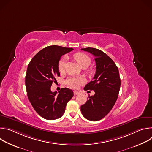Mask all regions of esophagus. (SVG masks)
Segmentation results:
<instances>
[{
    "label": "esophagus",
    "instance_id": "34e87169",
    "mask_svg": "<svg viewBox=\"0 0 152 152\" xmlns=\"http://www.w3.org/2000/svg\"><path fill=\"white\" fill-rule=\"evenodd\" d=\"M73 94H74L75 96H76V95H77L78 94H79V91H73Z\"/></svg>",
    "mask_w": 152,
    "mask_h": 152
}]
</instances>
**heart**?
Here are the masks:
<instances>
[{"label":"heart","instance_id":"1","mask_svg":"<svg viewBox=\"0 0 152 152\" xmlns=\"http://www.w3.org/2000/svg\"><path fill=\"white\" fill-rule=\"evenodd\" d=\"M73 58L82 68L88 67L91 64V60L89 56L82 52H77L73 55ZM66 66V57H62L58 62V70L60 72L64 70ZM84 80L81 77H69L66 80L67 85L72 88H78L82 85Z\"/></svg>","mask_w":152,"mask_h":152}]
</instances>
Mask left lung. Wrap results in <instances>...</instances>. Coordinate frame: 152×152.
Segmentation results:
<instances>
[{"label":"left lung","instance_id":"8db88e82","mask_svg":"<svg viewBox=\"0 0 152 152\" xmlns=\"http://www.w3.org/2000/svg\"><path fill=\"white\" fill-rule=\"evenodd\" d=\"M81 50L95 57L96 71L94 80L86 84L84 90H94L86 102L80 106L83 116L88 120L98 121L112 110L119 93L121 80L118 67L113 59L97 49L87 48Z\"/></svg>","mask_w":152,"mask_h":152}]
</instances>
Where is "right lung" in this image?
I'll return each instance as SVG.
<instances>
[{"label":"right lung","instance_id":"obj_1","mask_svg":"<svg viewBox=\"0 0 152 152\" xmlns=\"http://www.w3.org/2000/svg\"><path fill=\"white\" fill-rule=\"evenodd\" d=\"M73 50L50 46L38 52L28 64L25 77L27 95L35 111L46 120L61 117L73 96V91L67 88H61L58 94L50 90L55 77L60 76L58 62L61 57Z\"/></svg>","mask_w":152,"mask_h":152}]
</instances>
